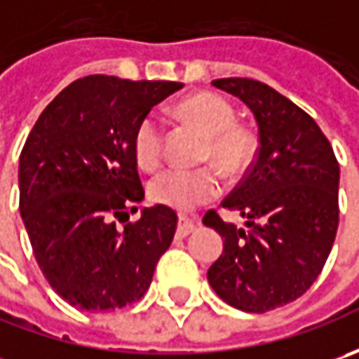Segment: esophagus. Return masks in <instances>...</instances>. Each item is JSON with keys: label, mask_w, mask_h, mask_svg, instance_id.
<instances>
[{"label": "esophagus", "mask_w": 359, "mask_h": 359, "mask_svg": "<svg viewBox=\"0 0 359 359\" xmlns=\"http://www.w3.org/2000/svg\"><path fill=\"white\" fill-rule=\"evenodd\" d=\"M196 229V222L194 219H189L186 215H180V224H177V236H189L191 231Z\"/></svg>", "instance_id": "esophagus-1"}]
</instances>
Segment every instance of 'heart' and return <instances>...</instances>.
I'll list each match as a JSON object with an SVG mask.
<instances>
[{"mask_svg": "<svg viewBox=\"0 0 359 359\" xmlns=\"http://www.w3.org/2000/svg\"><path fill=\"white\" fill-rule=\"evenodd\" d=\"M177 118L205 135L203 158L226 175L241 173L254 158V140L236 126V111L229 102L215 93H196L175 107ZM133 154L145 170H156L163 159V126L156 116L140 119L133 131ZM222 189L219 173L205 165L198 170L168 168L149 182L151 200L175 210H191L214 200Z\"/></svg>", "mask_w": 359, "mask_h": 359, "instance_id": "heart-1", "label": "heart"}]
</instances>
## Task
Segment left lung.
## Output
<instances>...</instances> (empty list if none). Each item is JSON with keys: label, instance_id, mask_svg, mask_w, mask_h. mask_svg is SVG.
Wrapping results in <instances>:
<instances>
[{"label": "left lung", "instance_id": "1", "mask_svg": "<svg viewBox=\"0 0 359 359\" xmlns=\"http://www.w3.org/2000/svg\"><path fill=\"white\" fill-rule=\"evenodd\" d=\"M212 86L252 109L259 147L222 201L248 219L245 228L224 222L215 210L203 215L224 238L208 282L229 306L264 313L304 296L322 273L339 222L338 159L318 123L273 88L248 77Z\"/></svg>", "mask_w": 359, "mask_h": 359}]
</instances>
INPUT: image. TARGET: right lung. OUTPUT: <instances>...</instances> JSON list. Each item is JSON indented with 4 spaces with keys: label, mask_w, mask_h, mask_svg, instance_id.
Here are the masks:
<instances>
[{
    "label": "right lung",
    "mask_w": 359,
    "mask_h": 359,
    "mask_svg": "<svg viewBox=\"0 0 359 359\" xmlns=\"http://www.w3.org/2000/svg\"><path fill=\"white\" fill-rule=\"evenodd\" d=\"M180 81L76 79L41 111L20 156V212L35 262L74 308L118 310L142 299L177 215L145 208L133 131ZM123 223V226H119Z\"/></svg>",
    "instance_id": "obj_1"
}]
</instances>
